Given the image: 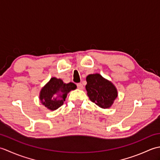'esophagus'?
<instances>
[{
	"label": "esophagus",
	"instance_id": "34e87169",
	"mask_svg": "<svg viewBox=\"0 0 160 160\" xmlns=\"http://www.w3.org/2000/svg\"><path fill=\"white\" fill-rule=\"evenodd\" d=\"M77 87H78V89H80V90H82L83 89V88H84V87H83V85L81 83H78V84H77Z\"/></svg>",
	"mask_w": 160,
	"mask_h": 160
}]
</instances>
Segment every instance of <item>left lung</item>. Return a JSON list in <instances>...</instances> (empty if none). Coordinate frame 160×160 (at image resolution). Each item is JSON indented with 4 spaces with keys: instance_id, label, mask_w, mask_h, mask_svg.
I'll return each instance as SVG.
<instances>
[{
    "instance_id": "8db88e82",
    "label": "left lung",
    "mask_w": 160,
    "mask_h": 160,
    "mask_svg": "<svg viewBox=\"0 0 160 160\" xmlns=\"http://www.w3.org/2000/svg\"><path fill=\"white\" fill-rule=\"evenodd\" d=\"M86 80L85 88L90 100L104 109L109 108L118 95L114 84L100 73L88 75Z\"/></svg>"
}]
</instances>
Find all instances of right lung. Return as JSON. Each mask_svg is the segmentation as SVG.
Instances as JSON below:
<instances>
[{
  "instance_id": "obj_1",
  "label": "right lung",
  "mask_w": 160,
  "mask_h": 160,
  "mask_svg": "<svg viewBox=\"0 0 160 160\" xmlns=\"http://www.w3.org/2000/svg\"><path fill=\"white\" fill-rule=\"evenodd\" d=\"M76 88L73 82L67 84L60 78L53 77L40 90L39 99L47 109L55 111L64 104L67 94Z\"/></svg>"
}]
</instances>
